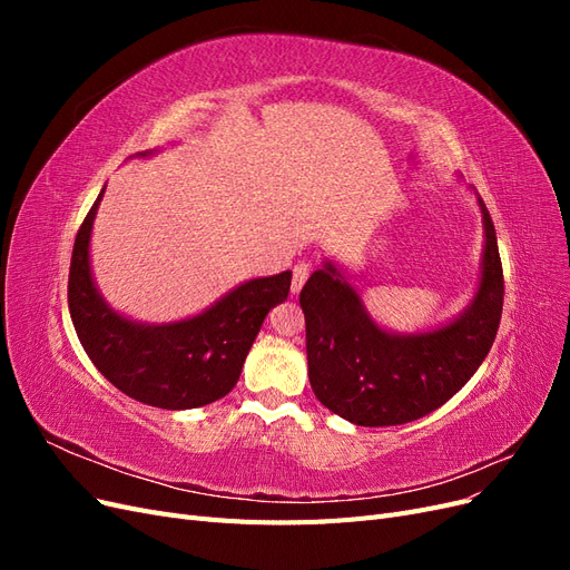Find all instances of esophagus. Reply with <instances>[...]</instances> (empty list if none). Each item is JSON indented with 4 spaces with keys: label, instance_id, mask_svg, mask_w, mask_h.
<instances>
[{
    "label": "esophagus",
    "instance_id": "obj_1",
    "mask_svg": "<svg viewBox=\"0 0 570 570\" xmlns=\"http://www.w3.org/2000/svg\"><path fill=\"white\" fill-rule=\"evenodd\" d=\"M308 273H312V266H308L306 262L295 264V268H292V285H289L292 295H299V289L304 287V283H306V278H308Z\"/></svg>",
    "mask_w": 570,
    "mask_h": 570
}]
</instances>
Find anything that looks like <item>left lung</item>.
Instances as JSON below:
<instances>
[{"instance_id":"left-lung-1","label":"left lung","mask_w":570,"mask_h":570,"mask_svg":"<svg viewBox=\"0 0 570 570\" xmlns=\"http://www.w3.org/2000/svg\"><path fill=\"white\" fill-rule=\"evenodd\" d=\"M478 202L485 226L480 285L450 325L416 335L383 331L333 262L302 287L308 381L318 402L344 421L366 428L416 421L452 400L485 361L502 321L504 273L494 223Z\"/></svg>"}]
</instances>
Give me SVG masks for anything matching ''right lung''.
<instances>
[{
	"label": "right lung",
	"instance_id": "add662e5",
	"mask_svg": "<svg viewBox=\"0 0 570 570\" xmlns=\"http://www.w3.org/2000/svg\"><path fill=\"white\" fill-rule=\"evenodd\" d=\"M101 195L105 189L76 235L68 271V312L85 354L114 387L142 404L180 411L220 400L243 373L266 314L287 299L292 271L247 281L193 318L135 323L116 314L92 281L90 235Z\"/></svg>",
	"mask_w": 570,
	"mask_h": 570
}]
</instances>
